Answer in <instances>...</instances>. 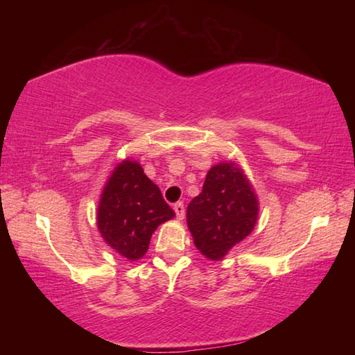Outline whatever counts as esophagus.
Returning a JSON list of instances; mask_svg holds the SVG:
<instances>
[{
	"label": "esophagus",
	"instance_id": "esophagus-1",
	"mask_svg": "<svg viewBox=\"0 0 355 355\" xmlns=\"http://www.w3.org/2000/svg\"><path fill=\"white\" fill-rule=\"evenodd\" d=\"M173 209H175V214H177V219L178 220H183L184 219V205L182 202H177L175 205H173Z\"/></svg>",
	"mask_w": 355,
	"mask_h": 355
}]
</instances>
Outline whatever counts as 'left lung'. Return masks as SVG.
Masks as SVG:
<instances>
[{"mask_svg": "<svg viewBox=\"0 0 355 355\" xmlns=\"http://www.w3.org/2000/svg\"><path fill=\"white\" fill-rule=\"evenodd\" d=\"M258 203L250 183L235 164L209 169L202 192L191 200L186 220L196 248L209 260H220L254 230Z\"/></svg>", "mask_w": 355, "mask_h": 355, "instance_id": "left-lung-1", "label": "left lung"}]
</instances>
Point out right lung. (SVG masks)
<instances>
[{
    "label": "right lung",
    "instance_id": "1",
    "mask_svg": "<svg viewBox=\"0 0 355 355\" xmlns=\"http://www.w3.org/2000/svg\"><path fill=\"white\" fill-rule=\"evenodd\" d=\"M173 216V209L142 167L123 161L105 186L97 224L101 236L114 250L128 260H139L156 227Z\"/></svg>",
    "mask_w": 355,
    "mask_h": 355
}]
</instances>
